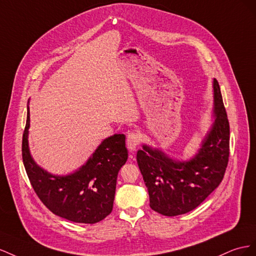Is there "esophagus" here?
<instances>
[{
    "label": "esophagus",
    "instance_id": "1",
    "mask_svg": "<svg viewBox=\"0 0 256 256\" xmlns=\"http://www.w3.org/2000/svg\"><path fill=\"white\" fill-rule=\"evenodd\" d=\"M140 135L137 133H128V135L126 136V144L128 148L130 151H134L137 146L140 144Z\"/></svg>",
    "mask_w": 256,
    "mask_h": 256
}]
</instances>
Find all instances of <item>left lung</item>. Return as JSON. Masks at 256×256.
I'll return each instance as SVG.
<instances>
[{
	"label": "left lung",
	"instance_id": "8db88e82",
	"mask_svg": "<svg viewBox=\"0 0 256 256\" xmlns=\"http://www.w3.org/2000/svg\"><path fill=\"white\" fill-rule=\"evenodd\" d=\"M212 114V126L192 158L174 160L148 144L137 151L150 207L156 212L167 216L184 214L200 206L221 184L230 156V123L216 79Z\"/></svg>",
	"mask_w": 256,
	"mask_h": 256
}]
</instances>
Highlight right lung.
<instances>
[{"mask_svg":"<svg viewBox=\"0 0 256 256\" xmlns=\"http://www.w3.org/2000/svg\"><path fill=\"white\" fill-rule=\"evenodd\" d=\"M30 110L22 136V160L35 193L51 212L68 221L98 223L112 212L116 177L128 160L126 135L106 138L76 172L58 176L33 160L28 148Z\"/></svg>","mask_w":256,"mask_h":256,"instance_id":"right-lung-1","label":"right lung"}]
</instances>
